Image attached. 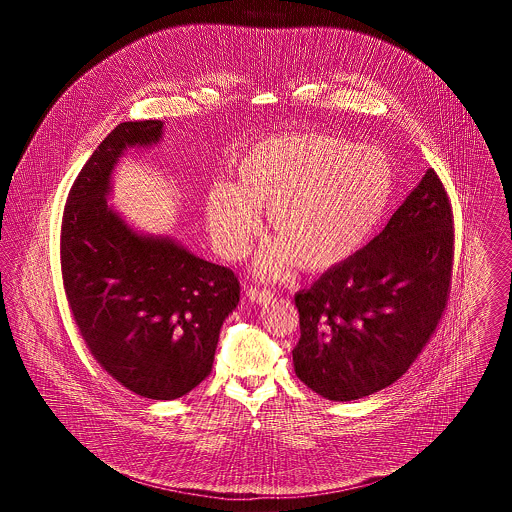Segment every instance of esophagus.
I'll use <instances>...</instances> for the list:
<instances>
[{"mask_svg": "<svg viewBox=\"0 0 512 512\" xmlns=\"http://www.w3.org/2000/svg\"><path fill=\"white\" fill-rule=\"evenodd\" d=\"M272 297H274V292L268 290V288H257V286H255V288L249 290V299L255 301V303H259V305H265Z\"/></svg>", "mask_w": 512, "mask_h": 512, "instance_id": "obj_1", "label": "esophagus"}]
</instances>
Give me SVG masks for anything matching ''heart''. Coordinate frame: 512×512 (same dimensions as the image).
I'll return each instance as SVG.
<instances>
[{
    "label": "heart",
    "mask_w": 512,
    "mask_h": 512,
    "mask_svg": "<svg viewBox=\"0 0 512 512\" xmlns=\"http://www.w3.org/2000/svg\"><path fill=\"white\" fill-rule=\"evenodd\" d=\"M393 190L388 155L326 134H290L249 147L236 184L217 182L205 197L211 240L222 257H242L261 232L268 207L280 240L263 249L259 268L276 272L295 257L322 270L351 257L382 219Z\"/></svg>",
    "instance_id": "b5f03b06"
}]
</instances>
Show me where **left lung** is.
<instances>
[{"instance_id": "1", "label": "left lung", "mask_w": 512, "mask_h": 512, "mask_svg": "<svg viewBox=\"0 0 512 512\" xmlns=\"http://www.w3.org/2000/svg\"><path fill=\"white\" fill-rule=\"evenodd\" d=\"M453 257L451 201L428 169L374 240L295 295L297 378L330 401L397 382L445 315Z\"/></svg>"}]
</instances>
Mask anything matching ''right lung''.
I'll return each mask as SVG.
<instances>
[{"label":"right lung","instance_id":"right-lung-1","mask_svg":"<svg viewBox=\"0 0 512 512\" xmlns=\"http://www.w3.org/2000/svg\"><path fill=\"white\" fill-rule=\"evenodd\" d=\"M161 132V121L121 122L99 144L67 197L59 255L65 297L92 357L126 390L167 401L209 376L240 282L167 238L138 236L107 207L122 151L155 144Z\"/></svg>","mask_w":512,"mask_h":512}]
</instances>
